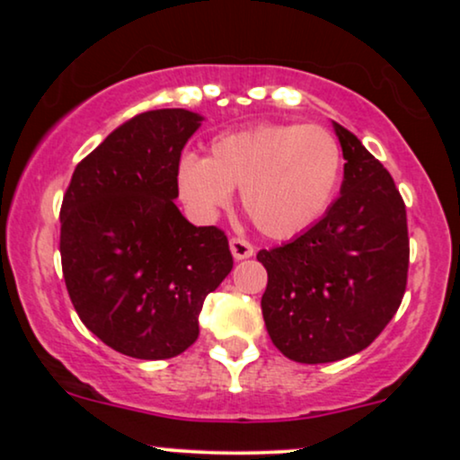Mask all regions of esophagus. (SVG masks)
<instances>
[{
    "label": "esophagus",
    "instance_id": "esophagus-1",
    "mask_svg": "<svg viewBox=\"0 0 460 460\" xmlns=\"http://www.w3.org/2000/svg\"><path fill=\"white\" fill-rule=\"evenodd\" d=\"M229 248H231V255H234L235 260H248V257L255 255V246H252L248 240H244V237H231Z\"/></svg>",
    "mask_w": 460,
    "mask_h": 460
}]
</instances>
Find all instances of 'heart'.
I'll list each match as a JSON object with an SVG mask.
<instances>
[{
  "instance_id": "b5f03b06",
  "label": "heart",
  "mask_w": 460,
  "mask_h": 460,
  "mask_svg": "<svg viewBox=\"0 0 460 460\" xmlns=\"http://www.w3.org/2000/svg\"><path fill=\"white\" fill-rule=\"evenodd\" d=\"M341 171L344 153L329 129L263 123L214 136L205 160L183 155L177 188L203 216L229 208L231 190L242 188L252 225L274 240H289L324 218Z\"/></svg>"
}]
</instances>
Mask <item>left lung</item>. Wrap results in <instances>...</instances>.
Listing matches in <instances>:
<instances>
[{
  "mask_svg": "<svg viewBox=\"0 0 460 460\" xmlns=\"http://www.w3.org/2000/svg\"><path fill=\"white\" fill-rule=\"evenodd\" d=\"M332 128L346 160L340 199L296 240L257 252L268 270V335L311 366L372 344L402 303L409 272L406 209L392 175L352 131Z\"/></svg>",
  "mask_w": 460,
  "mask_h": 460,
  "instance_id": "left-lung-1",
  "label": "left lung"
}]
</instances>
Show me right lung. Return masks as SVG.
Here are the masks:
<instances>
[{
	"instance_id": "add662e5",
	"label": "right lung",
	"mask_w": 460,
	"mask_h": 460,
	"mask_svg": "<svg viewBox=\"0 0 460 460\" xmlns=\"http://www.w3.org/2000/svg\"><path fill=\"white\" fill-rule=\"evenodd\" d=\"M203 116L142 112L77 164L60 208L62 274L79 320L134 358L181 355L205 296L234 268L218 226H194L175 199L177 164Z\"/></svg>"
}]
</instances>
